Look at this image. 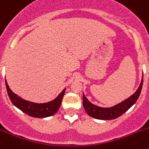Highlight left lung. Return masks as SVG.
Segmentation results:
<instances>
[{"label":"left lung","mask_w":149,"mask_h":149,"mask_svg":"<svg viewBox=\"0 0 149 149\" xmlns=\"http://www.w3.org/2000/svg\"><path fill=\"white\" fill-rule=\"evenodd\" d=\"M143 84V77L142 78L140 85L138 87L137 90L128 98L124 101L112 107H101L93 104L83 95V105L88 115L93 117L95 119H101V120H110V119H116L124 113H125L130 107L136 103V100L139 98L140 93H141L142 87Z\"/></svg>","instance_id":"8db88e82"}]
</instances>
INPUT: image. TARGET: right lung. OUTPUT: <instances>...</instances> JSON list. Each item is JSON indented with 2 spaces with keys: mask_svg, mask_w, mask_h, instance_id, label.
Here are the masks:
<instances>
[{
  "mask_svg": "<svg viewBox=\"0 0 149 149\" xmlns=\"http://www.w3.org/2000/svg\"><path fill=\"white\" fill-rule=\"evenodd\" d=\"M5 84L8 95L10 97L12 103L24 113L35 118H45L56 113L60 108L65 91V89H63L62 93H60V94L53 101H49L48 103L37 104L26 101L18 96L13 93V91L8 86L6 81H5Z\"/></svg>",
  "mask_w": 149,
  "mask_h": 149,
  "instance_id": "obj_1",
  "label": "right lung"
}]
</instances>
